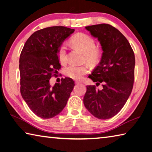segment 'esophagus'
Segmentation results:
<instances>
[{"label":"esophagus","instance_id":"esophagus-1","mask_svg":"<svg viewBox=\"0 0 152 152\" xmlns=\"http://www.w3.org/2000/svg\"><path fill=\"white\" fill-rule=\"evenodd\" d=\"M82 83V82L81 81H75V83L76 84H79V83Z\"/></svg>","mask_w":152,"mask_h":152}]
</instances>
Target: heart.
I'll use <instances>...</instances> for the list:
<instances>
[{
    "instance_id": "heart-1",
    "label": "heart",
    "mask_w": 152,
    "mask_h": 152,
    "mask_svg": "<svg viewBox=\"0 0 152 152\" xmlns=\"http://www.w3.org/2000/svg\"><path fill=\"white\" fill-rule=\"evenodd\" d=\"M71 42L77 48L84 53L83 61L94 65L98 63L101 56V50L96 46V42L94 39L89 35L79 33L73 37ZM58 58L61 64H65L67 62L66 46L65 43H63L59 46L58 50ZM88 72V66L83 64L81 66H77L70 64L64 69V73L66 76L71 79L79 80L83 75Z\"/></svg>"
}]
</instances>
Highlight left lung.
Listing matches in <instances>:
<instances>
[{
	"instance_id": "left-lung-1",
	"label": "left lung",
	"mask_w": 152,
	"mask_h": 152,
	"mask_svg": "<svg viewBox=\"0 0 152 152\" xmlns=\"http://www.w3.org/2000/svg\"><path fill=\"white\" fill-rule=\"evenodd\" d=\"M100 43L101 61L89 78L103 88L88 86L83 104L99 119H108L123 108L132 91L135 78V54L125 36L115 27L102 23L86 27Z\"/></svg>"
}]
</instances>
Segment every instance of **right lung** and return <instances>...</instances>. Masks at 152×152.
<instances>
[{"mask_svg": "<svg viewBox=\"0 0 152 152\" xmlns=\"http://www.w3.org/2000/svg\"><path fill=\"white\" fill-rule=\"evenodd\" d=\"M75 29L64 26L46 27L35 31L27 39L20 54V91L31 110L42 118H50L61 113L75 86L71 78L50 85L61 68L58 50Z\"/></svg>", "mask_w": 152, "mask_h": 152, "instance_id": "add662e5", "label": "right lung"}]
</instances>
